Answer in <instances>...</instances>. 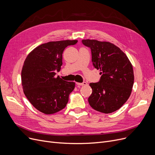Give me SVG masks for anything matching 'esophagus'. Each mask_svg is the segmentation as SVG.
I'll return each instance as SVG.
<instances>
[{"mask_svg": "<svg viewBox=\"0 0 155 155\" xmlns=\"http://www.w3.org/2000/svg\"><path fill=\"white\" fill-rule=\"evenodd\" d=\"M76 84L78 85V86H84V85H86V84H87V83H86V82H83V83H76Z\"/></svg>", "mask_w": 155, "mask_h": 155, "instance_id": "1", "label": "esophagus"}]
</instances>
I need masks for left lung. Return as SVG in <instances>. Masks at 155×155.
<instances>
[{
  "mask_svg": "<svg viewBox=\"0 0 155 155\" xmlns=\"http://www.w3.org/2000/svg\"><path fill=\"white\" fill-rule=\"evenodd\" d=\"M90 48L94 68L100 69L99 82L91 83L88 98L97 111L110 114L119 110L129 98L134 84V71L128 57L118 47L107 41L83 40Z\"/></svg>",
  "mask_w": 155,
  "mask_h": 155,
  "instance_id": "8db88e82",
  "label": "left lung"
}]
</instances>
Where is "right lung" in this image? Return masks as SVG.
Listing matches in <instances>:
<instances>
[{
	"label": "right lung",
	"mask_w": 155,
	"mask_h": 155,
	"mask_svg": "<svg viewBox=\"0 0 155 155\" xmlns=\"http://www.w3.org/2000/svg\"><path fill=\"white\" fill-rule=\"evenodd\" d=\"M77 40L50 41L35 48L28 54L21 71L24 93L33 106L45 114H53L64 108L75 83L55 77L62 65V54Z\"/></svg>",
	"instance_id": "1"
}]
</instances>
